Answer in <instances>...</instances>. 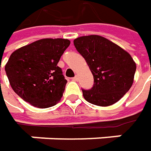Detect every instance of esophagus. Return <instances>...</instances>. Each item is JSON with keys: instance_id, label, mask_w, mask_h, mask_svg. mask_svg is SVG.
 <instances>
[{"instance_id": "obj_1", "label": "esophagus", "mask_w": 151, "mask_h": 151, "mask_svg": "<svg viewBox=\"0 0 151 151\" xmlns=\"http://www.w3.org/2000/svg\"><path fill=\"white\" fill-rule=\"evenodd\" d=\"M78 77L77 75H76L74 78H73V81H78Z\"/></svg>"}]
</instances>
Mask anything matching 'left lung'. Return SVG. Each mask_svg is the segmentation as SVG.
Returning a JSON list of instances; mask_svg holds the SVG:
<instances>
[{
  "label": "left lung",
  "instance_id": "1",
  "mask_svg": "<svg viewBox=\"0 0 151 151\" xmlns=\"http://www.w3.org/2000/svg\"><path fill=\"white\" fill-rule=\"evenodd\" d=\"M94 76V86L83 89L84 99L99 106L117 102L132 87L136 63L131 55L106 38L92 35L73 40Z\"/></svg>",
  "mask_w": 151,
  "mask_h": 151
}]
</instances>
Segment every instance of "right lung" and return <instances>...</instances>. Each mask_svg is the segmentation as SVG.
Masks as SVG:
<instances>
[{
	"instance_id": "add662e5",
	"label": "right lung",
	"mask_w": 151,
	"mask_h": 151,
	"mask_svg": "<svg viewBox=\"0 0 151 151\" xmlns=\"http://www.w3.org/2000/svg\"><path fill=\"white\" fill-rule=\"evenodd\" d=\"M69 45L67 39H41L13 51L5 70L17 95L38 108L60 101L68 81L57 63Z\"/></svg>"
}]
</instances>
